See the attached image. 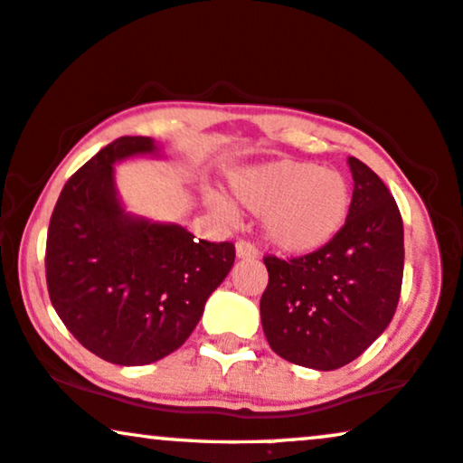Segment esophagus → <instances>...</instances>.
<instances>
[{
	"label": "esophagus",
	"instance_id": "esophagus-1",
	"mask_svg": "<svg viewBox=\"0 0 463 463\" xmlns=\"http://www.w3.org/2000/svg\"><path fill=\"white\" fill-rule=\"evenodd\" d=\"M235 254L237 259H259V250H256V245H251L248 241H237L235 245Z\"/></svg>",
	"mask_w": 463,
	"mask_h": 463
}]
</instances>
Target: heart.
Returning a JSON list of instances; mask_svg holds the SVG:
<instances>
[{"label":"heart","mask_w":463,"mask_h":463,"mask_svg":"<svg viewBox=\"0 0 463 463\" xmlns=\"http://www.w3.org/2000/svg\"><path fill=\"white\" fill-rule=\"evenodd\" d=\"M232 194L250 213L262 215V235L275 250L307 256L344 231L353 212V188L337 168L306 160H275L232 175ZM218 213H231L224 196L212 194Z\"/></svg>","instance_id":"obj_1"}]
</instances>
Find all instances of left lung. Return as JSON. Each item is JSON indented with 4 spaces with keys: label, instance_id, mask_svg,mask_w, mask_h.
Segmentation results:
<instances>
[{
    "label": "left lung",
    "instance_id": "left-lung-1",
    "mask_svg": "<svg viewBox=\"0 0 463 463\" xmlns=\"http://www.w3.org/2000/svg\"><path fill=\"white\" fill-rule=\"evenodd\" d=\"M353 212L344 231L314 254L267 256L260 323L269 346L295 365L331 372L383 335L400 301L403 224L383 179L356 157Z\"/></svg>",
    "mask_w": 463,
    "mask_h": 463
}]
</instances>
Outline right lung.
Wrapping results in <instances>:
<instances>
[{"instance_id": "1", "label": "right lung", "mask_w": 463, "mask_h": 463, "mask_svg": "<svg viewBox=\"0 0 463 463\" xmlns=\"http://www.w3.org/2000/svg\"><path fill=\"white\" fill-rule=\"evenodd\" d=\"M164 157L149 137H121L63 185L46 237V284L61 323L115 365H147L177 350L235 262V245L132 213L115 166Z\"/></svg>"}]
</instances>
